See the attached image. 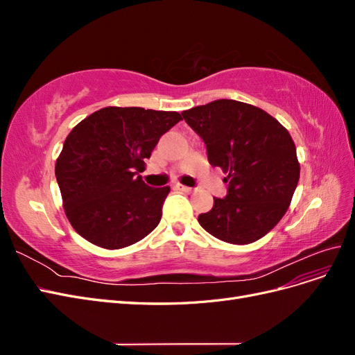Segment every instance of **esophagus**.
I'll list each match as a JSON object with an SVG mask.
<instances>
[{"label": "esophagus", "instance_id": "1", "mask_svg": "<svg viewBox=\"0 0 355 355\" xmlns=\"http://www.w3.org/2000/svg\"><path fill=\"white\" fill-rule=\"evenodd\" d=\"M178 188H179L180 191H184V192H188V194H192V192H194V191H196L194 188H189V187H185V185H178Z\"/></svg>", "mask_w": 355, "mask_h": 355}]
</instances>
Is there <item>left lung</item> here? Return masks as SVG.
I'll return each mask as SVG.
<instances>
[{
  "label": "left lung",
  "instance_id": "left-lung-1",
  "mask_svg": "<svg viewBox=\"0 0 355 355\" xmlns=\"http://www.w3.org/2000/svg\"><path fill=\"white\" fill-rule=\"evenodd\" d=\"M206 144L209 163L228 176V194L213 198L198 223L230 244H250L286 214L300 166L292 136L263 110L219 99L182 112Z\"/></svg>",
  "mask_w": 355,
  "mask_h": 355
}]
</instances>
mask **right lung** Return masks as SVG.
<instances>
[{
    "mask_svg": "<svg viewBox=\"0 0 355 355\" xmlns=\"http://www.w3.org/2000/svg\"><path fill=\"white\" fill-rule=\"evenodd\" d=\"M180 120L175 111L106 106L72 128L55 173L67 218L83 239L116 250L157 228L170 187H148L137 173Z\"/></svg>",
    "mask_w": 355,
    "mask_h": 355,
    "instance_id": "obj_1",
    "label": "right lung"
}]
</instances>
